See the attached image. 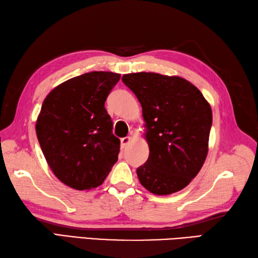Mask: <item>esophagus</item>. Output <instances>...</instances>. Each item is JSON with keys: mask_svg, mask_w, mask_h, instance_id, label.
<instances>
[{"mask_svg": "<svg viewBox=\"0 0 258 258\" xmlns=\"http://www.w3.org/2000/svg\"><path fill=\"white\" fill-rule=\"evenodd\" d=\"M131 138L130 136H126V138L120 139V149H126V146L130 144Z\"/></svg>", "mask_w": 258, "mask_h": 258, "instance_id": "34e87169", "label": "esophagus"}]
</instances>
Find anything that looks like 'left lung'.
<instances>
[{
  "instance_id": "8db88e82",
  "label": "left lung",
  "mask_w": 258,
  "mask_h": 258,
  "mask_svg": "<svg viewBox=\"0 0 258 258\" xmlns=\"http://www.w3.org/2000/svg\"><path fill=\"white\" fill-rule=\"evenodd\" d=\"M123 83L141 103L150 155L136 169L141 184L155 195L186 187L204 164L212 108L201 91L179 76L124 74Z\"/></svg>"
}]
</instances>
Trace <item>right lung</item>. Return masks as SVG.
Returning <instances> with one entry per match:
<instances>
[{"label":"right lung","mask_w":258,"mask_h":258,"mask_svg":"<svg viewBox=\"0 0 258 258\" xmlns=\"http://www.w3.org/2000/svg\"><path fill=\"white\" fill-rule=\"evenodd\" d=\"M119 79L113 72L85 73L57 85L42 104L38 143L54 175L74 189L97 187L117 161L120 142L104 104Z\"/></svg>","instance_id":"obj_1"}]
</instances>
